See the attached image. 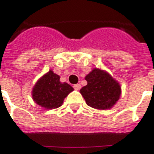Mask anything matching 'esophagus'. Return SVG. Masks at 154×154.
I'll return each mask as SVG.
<instances>
[{
  "label": "esophagus",
  "instance_id": "obj_1",
  "mask_svg": "<svg viewBox=\"0 0 154 154\" xmlns=\"http://www.w3.org/2000/svg\"><path fill=\"white\" fill-rule=\"evenodd\" d=\"M73 87H74V89L75 90V91H79L80 89H81V85L75 84V85H74V86H73Z\"/></svg>",
  "mask_w": 154,
  "mask_h": 154
}]
</instances>
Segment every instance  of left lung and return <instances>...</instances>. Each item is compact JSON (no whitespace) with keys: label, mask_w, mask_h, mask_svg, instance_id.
<instances>
[{"label":"left lung","mask_w":154,"mask_h":154,"mask_svg":"<svg viewBox=\"0 0 154 154\" xmlns=\"http://www.w3.org/2000/svg\"><path fill=\"white\" fill-rule=\"evenodd\" d=\"M87 85L80 93L89 106L97 109H111L120 99L121 87L107 72L94 68L85 77Z\"/></svg>","instance_id":"obj_1"}]
</instances>
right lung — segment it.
Here are the masks:
<instances>
[{
    "label": "right lung",
    "mask_w": 154,
    "mask_h": 154,
    "mask_svg": "<svg viewBox=\"0 0 154 154\" xmlns=\"http://www.w3.org/2000/svg\"><path fill=\"white\" fill-rule=\"evenodd\" d=\"M73 87L67 82L60 81V76L52 70L38 80L32 91L34 102L45 109H53L61 106L63 101Z\"/></svg>",
    "instance_id": "add662e5"
}]
</instances>
